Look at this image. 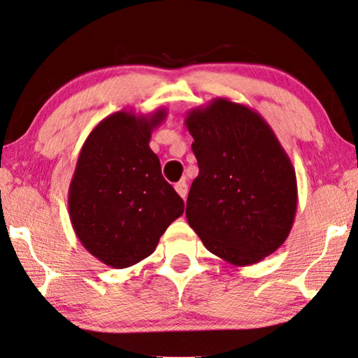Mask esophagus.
I'll return each mask as SVG.
<instances>
[{"label":"esophagus","instance_id":"esophagus-1","mask_svg":"<svg viewBox=\"0 0 358 358\" xmlns=\"http://www.w3.org/2000/svg\"><path fill=\"white\" fill-rule=\"evenodd\" d=\"M174 189H176V192H178L179 195L182 196L184 200H185V196H187V190H189V189H187V184H185V180H180V182L176 184V185H174Z\"/></svg>","mask_w":358,"mask_h":358}]
</instances>
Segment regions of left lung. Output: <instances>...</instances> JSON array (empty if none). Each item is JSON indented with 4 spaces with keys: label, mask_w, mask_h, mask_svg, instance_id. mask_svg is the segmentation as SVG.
Returning <instances> with one entry per match:
<instances>
[{
    "label": "left lung",
    "mask_w": 358,
    "mask_h": 358,
    "mask_svg": "<svg viewBox=\"0 0 358 358\" xmlns=\"http://www.w3.org/2000/svg\"><path fill=\"white\" fill-rule=\"evenodd\" d=\"M196 179L187 220L209 252L231 265H254L278 250L296 214V176L265 119L215 98L185 115Z\"/></svg>",
    "instance_id": "1"
}]
</instances>
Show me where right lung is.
Returning <instances> with one entry per match:
<instances>
[{
	"instance_id": "obj_1",
	"label": "right lung",
	"mask_w": 358,
	"mask_h": 358,
	"mask_svg": "<svg viewBox=\"0 0 358 358\" xmlns=\"http://www.w3.org/2000/svg\"><path fill=\"white\" fill-rule=\"evenodd\" d=\"M166 109L119 110L93 128L69 184L68 208L76 236L104 265H136L184 213V201L162 176L149 148Z\"/></svg>"
}]
</instances>
